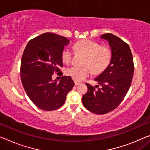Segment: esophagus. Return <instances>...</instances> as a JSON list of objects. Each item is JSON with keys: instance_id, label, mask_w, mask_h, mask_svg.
I'll return each mask as SVG.
<instances>
[{"instance_id": "esophagus-1", "label": "esophagus", "mask_w": 150, "mask_h": 150, "mask_svg": "<svg viewBox=\"0 0 150 150\" xmlns=\"http://www.w3.org/2000/svg\"><path fill=\"white\" fill-rule=\"evenodd\" d=\"M74 84H75L76 86V85H78L79 84H80V82H78V81H75V82H74Z\"/></svg>"}]
</instances>
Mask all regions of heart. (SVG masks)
Returning a JSON list of instances; mask_svg holds the SVG:
<instances>
[{
	"instance_id": "b5f03b06",
	"label": "heart",
	"mask_w": 150,
	"mask_h": 150,
	"mask_svg": "<svg viewBox=\"0 0 150 150\" xmlns=\"http://www.w3.org/2000/svg\"><path fill=\"white\" fill-rule=\"evenodd\" d=\"M78 52L85 54L82 62L84 66L69 68L66 70V74L76 81H82L91 75L102 73L109 65L112 57V52L109 47L100 45L98 43L90 40H82L76 42L74 46ZM61 58L64 64H69L72 61V52L68 47L62 50Z\"/></svg>"
}]
</instances>
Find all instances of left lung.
Segmentation results:
<instances>
[{"label": "left lung", "instance_id": "8db88e82", "mask_svg": "<svg viewBox=\"0 0 150 150\" xmlns=\"http://www.w3.org/2000/svg\"><path fill=\"white\" fill-rule=\"evenodd\" d=\"M100 38L109 43L111 60L105 70L94 79L100 88L86 83L88 92L82 99L86 109L98 115L107 113L118 107L129 89L134 72L132 54L127 43L111 33L103 34Z\"/></svg>", "mask_w": 150, "mask_h": 150}]
</instances>
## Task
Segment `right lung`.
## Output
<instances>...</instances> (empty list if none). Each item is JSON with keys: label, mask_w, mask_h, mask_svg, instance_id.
I'll list each match as a JSON object with an SVG mask.
<instances>
[{"label": "right lung", "mask_w": 150, "mask_h": 150, "mask_svg": "<svg viewBox=\"0 0 150 150\" xmlns=\"http://www.w3.org/2000/svg\"><path fill=\"white\" fill-rule=\"evenodd\" d=\"M70 43L65 37L45 33L29 41L21 64V78L25 92L40 109L51 111L61 107L74 86L70 76H62L57 82L54 72L62 76L61 58L64 46Z\"/></svg>", "instance_id": "right-lung-1"}]
</instances>
